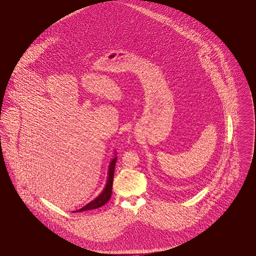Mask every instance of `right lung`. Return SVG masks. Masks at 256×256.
I'll return each instance as SVG.
<instances>
[{"label": "right lung", "instance_id": "1", "mask_svg": "<svg viewBox=\"0 0 256 256\" xmlns=\"http://www.w3.org/2000/svg\"><path fill=\"white\" fill-rule=\"evenodd\" d=\"M116 161H117V156H115L110 161L108 180H106V182L104 189L102 190V192L94 200H92L91 202L86 204L84 206H82V208L76 210V211H73V213H74V212H84V211H87V210L96 209V208L104 206L110 200V196L112 194V184H113V176H114Z\"/></svg>", "mask_w": 256, "mask_h": 256}]
</instances>
